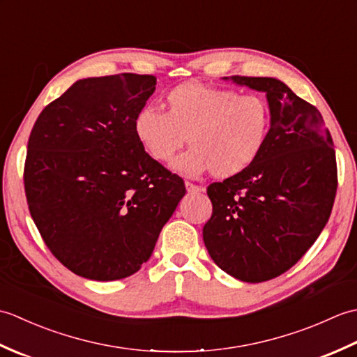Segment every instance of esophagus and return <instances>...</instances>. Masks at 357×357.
<instances>
[{
	"mask_svg": "<svg viewBox=\"0 0 357 357\" xmlns=\"http://www.w3.org/2000/svg\"><path fill=\"white\" fill-rule=\"evenodd\" d=\"M185 188H187V192H188V193H192V195L204 192V188H202V187H199V185H195V184H192V183H185Z\"/></svg>",
	"mask_w": 357,
	"mask_h": 357,
	"instance_id": "1",
	"label": "esophagus"
}]
</instances>
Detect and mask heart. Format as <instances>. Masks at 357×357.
Here are the masks:
<instances>
[{
  "label": "heart",
  "mask_w": 357,
  "mask_h": 357,
  "mask_svg": "<svg viewBox=\"0 0 357 357\" xmlns=\"http://www.w3.org/2000/svg\"><path fill=\"white\" fill-rule=\"evenodd\" d=\"M271 126L268 102L259 95H238L199 82H185L165 96V113L144 107L133 121L141 147L158 162L188 178L211 172L216 178H233L252 165L267 144Z\"/></svg>",
  "instance_id": "1"
}]
</instances>
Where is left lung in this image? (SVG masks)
<instances>
[{"instance_id": "8db88e82", "label": "left lung", "mask_w": 357, "mask_h": 357, "mask_svg": "<svg viewBox=\"0 0 357 357\" xmlns=\"http://www.w3.org/2000/svg\"><path fill=\"white\" fill-rule=\"evenodd\" d=\"M224 79L264 92L271 126L247 170L208 185L213 215L202 238L219 268L244 282H264L291 268L324 230L337 188L336 155L319 110L285 82Z\"/></svg>"}]
</instances>
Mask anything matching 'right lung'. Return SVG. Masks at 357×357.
<instances>
[{
	"mask_svg": "<svg viewBox=\"0 0 357 357\" xmlns=\"http://www.w3.org/2000/svg\"><path fill=\"white\" fill-rule=\"evenodd\" d=\"M155 86V77L135 73L78 79L30 133V215L75 275L116 280L138 271L185 195L184 181L150 158L133 132Z\"/></svg>",
	"mask_w": 357,
	"mask_h": 357,
	"instance_id": "1",
	"label": "right lung"
}]
</instances>
